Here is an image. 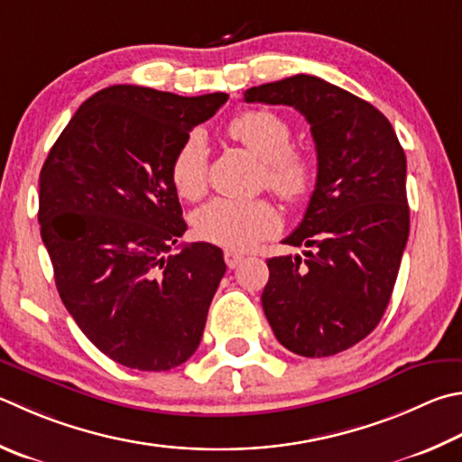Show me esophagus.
Here are the masks:
<instances>
[{
    "label": "esophagus",
    "instance_id": "esophagus-1",
    "mask_svg": "<svg viewBox=\"0 0 462 462\" xmlns=\"http://www.w3.org/2000/svg\"><path fill=\"white\" fill-rule=\"evenodd\" d=\"M242 256L240 253H234V250H226L224 253V260H226V264H228V268H236L240 263H242Z\"/></svg>",
    "mask_w": 462,
    "mask_h": 462
}]
</instances>
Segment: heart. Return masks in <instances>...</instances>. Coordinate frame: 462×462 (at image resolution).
I'll list each match as a JSON object with an SVG mask.
<instances>
[{
	"label": "heart",
	"mask_w": 462,
	"mask_h": 462,
	"mask_svg": "<svg viewBox=\"0 0 462 462\" xmlns=\"http://www.w3.org/2000/svg\"><path fill=\"white\" fill-rule=\"evenodd\" d=\"M228 135L263 162V181L276 196L291 204L303 202L317 181V165L305 151L291 147L292 127L279 113L268 108L245 111L228 123ZM209 149L202 131H191L181 141L170 163L175 191L186 199H198L208 188ZM199 238L226 248L246 250L281 230V214L268 199L216 198L194 216Z\"/></svg>",
	"instance_id": "1"
}]
</instances>
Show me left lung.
Masks as SVG:
<instances>
[{
  "label": "left lung",
  "instance_id": "8db88e82",
  "mask_svg": "<svg viewBox=\"0 0 462 462\" xmlns=\"http://www.w3.org/2000/svg\"><path fill=\"white\" fill-rule=\"evenodd\" d=\"M245 100L292 106L311 125L315 189L284 245L313 250L266 260L263 309L292 354L335 356L390 303L410 232L404 149L374 105L311 74L253 87Z\"/></svg>",
  "mask_w": 462,
  "mask_h": 462
}]
</instances>
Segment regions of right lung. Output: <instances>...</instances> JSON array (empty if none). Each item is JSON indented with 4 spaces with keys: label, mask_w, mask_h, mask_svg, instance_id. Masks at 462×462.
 <instances>
[{
    "label": "right lung",
    "mask_w": 462,
    "mask_h": 462,
    "mask_svg": "<svg viewBox=\"0 0 462 462\" xmlns=\"http://www.w3.org/2000/svg\"><path fill=\"white\" fill-rule=\"evenodd\" d=\"M226 100L103 88L74 113L40 171L38 222L62 303L131 370H171L202 341L226 264L208 242L170 254L188 228L170 163Z\"/></svg>",
    "instance_id": "obj_1"
}]
</instances>
